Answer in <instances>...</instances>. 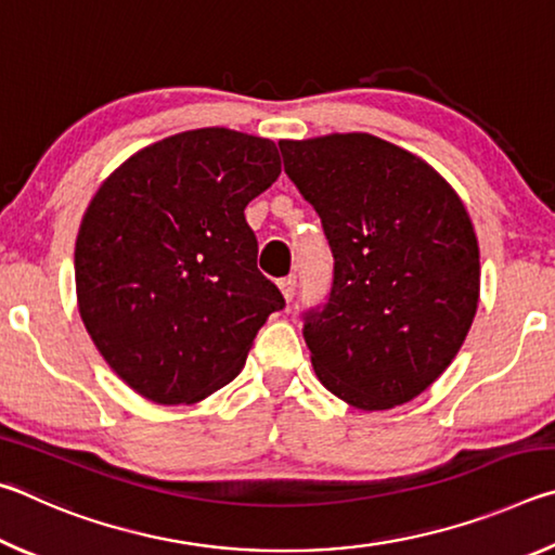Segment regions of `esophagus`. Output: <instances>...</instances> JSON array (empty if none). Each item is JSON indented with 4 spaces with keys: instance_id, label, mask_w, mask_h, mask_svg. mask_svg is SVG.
I'll use <instances>...</instances> for the list:
<instances>
[{
    "instance_id": "34e87169",
    "label": "esophagus",
    "mask_w": 555,
    "mask_h": 555,
    "mask_svg": "<svg viewBox=\"0 0 555 555\" xmlns=\"http://www.w3.org/2000/svg\"><path fill=\"white\" fill-rule=\"evenodd\" d=\"M279 288L281 294H284L286 300H294V294H296V276H286L279 281Z\"/></svg>"
}]
</instances>
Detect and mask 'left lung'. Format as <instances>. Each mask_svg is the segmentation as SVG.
Returning a JSON list of instances; mask_svg holds the SVG:
<instances>
[{
	"mask_svg": "<svg viewBox=\"0 0 555 555\" xmlns=\"http://www.w3.org/2000/svg\"><path fill=\"white\" fill-rule=\"evenodd\" d=\"M333 251V286L304 313L327 391L384 411L426 391L473 325L480 247L463 201L426 162L379 137L279 142Z\"/></svg>",
	"mask_w": 555,
	"mask_h": 555,
	"instance_id": "obj_1",
	"label": "left lung"
}]
</instances>
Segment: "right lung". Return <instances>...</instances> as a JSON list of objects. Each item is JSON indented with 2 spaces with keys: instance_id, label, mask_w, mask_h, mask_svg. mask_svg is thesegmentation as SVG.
Instances as JSON below:
<instances>
[{
  "instance_id": "1",
  "label": "right lung",
  "mask_w": 555,
  "mask_h": 555,
  "mask_svg": "<svg viewBox=\"0 0 555 555\" xmlns=\"http://www.w3.org/2000/svg\"><path fill=\"white\" fill-rule=\"evenodd\" d=\"M279 173L274 142L205 127L137 152L90 201L75 240L80 318L149 401L195 403L224 387L286 306L244 220Z\"/></svg>"
}]
</instances>
